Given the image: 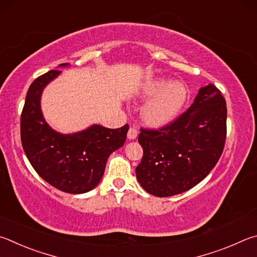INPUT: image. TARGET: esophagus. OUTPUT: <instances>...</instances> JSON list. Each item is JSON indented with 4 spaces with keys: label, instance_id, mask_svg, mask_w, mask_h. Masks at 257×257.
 I'll return each instance as SVG.
<instances>
[{
    "label": "esophagus",
    "instance_id": "esophagus-1",
    "mask_svg": "<svg viewBox=\"0 0 257 257\" xmlns=\"http://www.w3.org/2000/svg\"><path fill=\"white\" fill-rule=\"evenodd\" d=\"M138 134H139V131H138V128L137 127H130V130H128V132H127V138L130 139V140H134V139H137V137H138Z\"/></svg>",
    "mask_w": 257,
    "mask_h": 257
}]
</instances>
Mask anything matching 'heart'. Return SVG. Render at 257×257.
Segmentation results:
<instances>
[{
  "label": "heart",
  "instance_id": "obj_1",
  "mask_svg": "<svg viewBox=\"0 0 257 257\" xmlns=\"http://www.w3.org/2000/svg\"><path fill=\"white\" fill-rule=\"evenodd\" d=\"M139 96L150 98L142 108L143 119L149 125L160 126L172 120L182 109L187 90L182 82L156 78L141 85Z\"/></svg>",
  "mask_w": 257,
  "mask_h": 257
}]
</instances>
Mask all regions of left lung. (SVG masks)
<instances>
[{"instance_id": "left-lung-1", "label": "left lung", "mask_w": 257, "mask_h": 257, "mask_svg": "<svg viewBox=\"0 0 257 257\" xmlns=\"http://www.w3.org/2000/svg\"><path fill=\"white\" fill-rule=\"evenodd\" d=\"M226 134V100L215 85L208 84L170 124L159 130L141 128L143 157L136 168L139 183L159 197L191 190L217 165Z\"/></svg>"}]
</instances>
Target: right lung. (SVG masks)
Masks as SVG:
<instances>
[{
    "label": "right lung",
    "mask_w": 257,
    "mask_h": 257,
    "mask_svg": "<svg viewBox=\"0 0 257 257\" xmlns=\"http://www.w3.org/2000/svg\"><path fill=\"white\" fill-rule=\"evenodd\" d=\"M60 73L48 71L29 87L21 114V143L29 163L44 181L62 192L81 194L100 182L108 157L124 145L128 125L114 130L96 124L73 134L54 131L44 119L40 97L46 84Z\"/></svg>",
    "instance_id": "right-lung-1"
}]
</instances>
